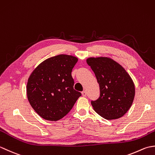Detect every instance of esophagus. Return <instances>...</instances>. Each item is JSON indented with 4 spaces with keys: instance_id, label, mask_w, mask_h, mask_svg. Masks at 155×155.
I'll use <instances>...</instances> for the list:
<instances>
[{
    "instance_id": "34e87169",
    "label": "esophagus",
    "mask_w": 155,
    "mask_h": 155,
    "mask_svg": "<svg viewBox=\"0 0 155 155\" xmlns=\"http://www.w3.org/2000/svg\"><path fill=\"white\" fill-rule=\"evenodd\" d=\"M82 95H83V97H86L87 96V92L85 91H83V92H82Z\"/></svg>"
}]
</instances>
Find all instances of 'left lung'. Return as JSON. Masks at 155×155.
<instances>
[{
  "instance_id": "obj_1",
  "label": "left lung",
  "mask_w": 155,
  "mask_h": 155,
  "mask_svg": "<svg viewBox=\"0 0 155 155\" xmlns=\"http://www.w3.org/2000/svg\"><path fill=\"white\" fill-rule=\"evenodd\" d=\"M87 62L99 84L100 97L91 101L94 111L107 120L122 117L134 100L135 88L132 78L121 65L111 58H89Z\"/></svg>"
}]
</instances>
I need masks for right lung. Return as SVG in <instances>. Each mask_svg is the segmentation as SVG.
<instances>
[{"label":"right lung","mask_w":155,"mask_h":155,"mask_svg":"<svg viewBox=\"0 0 155 155\" xmlns=\"http://www.w3.org/2000/svg\"><path fill=\"white\" fill-rule=\"evenodd\" d=\"M77 57L59 54L39 64L28 78V100L39 116L57 121L67 115L81 96L74 89L72 68Z\"/></svg>","instance_id":"right-lung-1"}]
</instances>
